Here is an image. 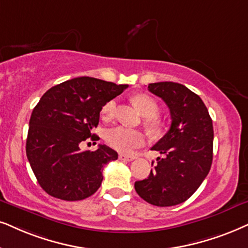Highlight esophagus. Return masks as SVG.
Masks as SVG:
<instances>
[{"label": "esophagus", "mask_w": 248, "mask_h": 248, "mask_svg": "<svg viewBox=\"0 0 248 248\" xmlns=\"http://www.w3.org/2000/svg\"><path fill=\"white\" fill-rule=\"evenodd\" d=\"M119 159L124 161H133L135 159V156L133 155H119Z\"/></svg>", "instance_id": "esophagus-1"}]
</instances>
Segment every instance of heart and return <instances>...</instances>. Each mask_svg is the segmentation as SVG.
I'll list each match as a JSON object with an SVG mask.
<instances>
[{
    "instance_id": "obj_1",
    "label": "heart",
    "mask_w": 248,
    "mask_h": 248,
    "mask_svg": "<svg viewBox=\"0 0 248 248\" xmlns=\"http://www.w3.org/2000/svg\"><path fill=\"white\" fill-rule=\"evenodd\" d=\"M133 101L144 117H146V124L153 129H159L161 127V121L158 118L159 111H160L158 102L152 96L146 95V93H139L134 97ZM115 109H117V101L109 99L103 105L101 111L102 118L109 120L113 118ZM105 139L109 146L124 153H130L134 149L142 146L145 142V136L142 131L124 126L109 128L106 131Z\"/></svg>"
}]
</instances>
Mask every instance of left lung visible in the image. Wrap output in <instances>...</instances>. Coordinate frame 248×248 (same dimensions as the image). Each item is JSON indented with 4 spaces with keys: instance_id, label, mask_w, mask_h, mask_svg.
<instances>
[{
    "instance_id": "8db88e82",
    "label": "left lung",
    "mask_w": 248,
    "mask_h": 248,
    "mask_svg": "<svg viewBox=\"0 0 248 248\" xmlns=\"http://www.w3.org/2000/svg\"><path fill=\"white\" fill-rule=\"evenodd\" d=\"M170 111L167 134L152 150L164 155L149 177L135 182L140 198L160 207L184 202L196 192L209 173L213 161V122L202 98L176 82L149 84Z\"/></svg>"
}]
</instances>
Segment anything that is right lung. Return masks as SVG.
Instances as JSON below:
<instances>
[{"label":"right lung","mask_w":248,"mask_h":248,"mask_svg":"<svg viewBox=\"0 0 248 248\" xmlns=\"http://www.w3.org/2000/svg\"><path fill=\"white\" fill-rule=\"evenodd\" d=\"M115 84L81 77L50 88L30 119L26 155L37 182L50 196L75 202L90 197L103 181V167L117 160L118 153L106 145L81 151L99 122L103 105L124 92Z\"/></svg>","instance_id":"right-lung-1"}]
</instances>
